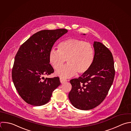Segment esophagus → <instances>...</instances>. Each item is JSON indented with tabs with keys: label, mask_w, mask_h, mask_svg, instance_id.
Segmentation results:
<instances>
[{
	"label": "esophagus",
	"mask_w": 131,
	"mask_h": 131,
	"mask_svg": "<svg viewBox=\"0 0 131 131\" xmlns=\"http://www.w3.org/2000/svg\"><path fill=\"white\" fill-rule=\"evenodd\" d=\"M60 82L61 83H63L64 82H66L67 80L64 78H60Z\"/></svg>",
	"instance_id": "esophagus-1"
}]
</instances>
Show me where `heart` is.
Masks as SVG:
<instances>
[{"label":"heart","mask_w":131,"mask_h":131,"mask_svg":"<svg viewBox=\"0 0 131 131\" xmlns=\"http://www.w3.org/2000/svg\"><path fill=\"white\" fill-rule=\"evenodd\" d=\"M95 57L92 45L85 41L69 38L61 41L58 50L52 49L49 53V61L55 70L61 67L66 59L68 64L57 70L55 75L63 78H69L77 72L82 74L91 67Z\"/></svg>","instance_id":"1"}]
</instances>
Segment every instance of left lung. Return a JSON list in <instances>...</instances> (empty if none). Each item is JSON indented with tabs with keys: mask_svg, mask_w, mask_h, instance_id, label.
<instances>
[{
	"mask_svg": "<svg viewBox=\"0 0 131 131\" xmlns=\"http://www.w3.org/2000/svg\"><path fill=\"white\" fill-rule=\"evenodd\" d=\"M93 47L95 57L90 69L78 78L70 80L69 100L75 107L81 110L94 108L104 100L115 76L111 51L100 42L94 41Z\"/></svg>",
	"mask_w": 131,
	"mask_h": 131,
	"instance_id": "8db88e82",
	"label": "left lung"
}]
</instances>
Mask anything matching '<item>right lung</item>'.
Segmentation results:
<instances>
[{"label":"right lung","mask_w":131,"mask_h":131,"mask_svg":"<svg viewBox=\"0 0 131 131\" xmlns=\"http://www.w3.org/2000/svg\"><path fill=\"white\" fill-rule=\"evenodd\" d=\"M68 32L64 29L42 30L30 37L19 48L14 60L12 80L20 97L28 104L40 106L48 103L60 84L58 77L46 78L54 72L49 53L54 43Z\"/></svg>","instance_id":"1"}]
</instances>
